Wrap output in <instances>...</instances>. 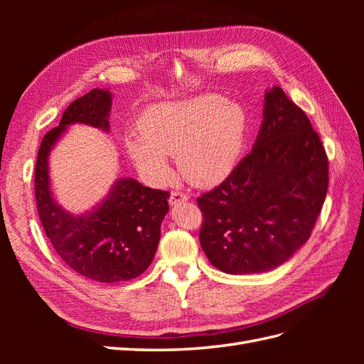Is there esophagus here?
Returning <instances> with one entry per match:
<instances>
[{
  "mask_svg": "<svg viewBox=\"0 0 364 364\" xmlns=\"http://www.w3.org/2000/svg\"><path fill=\"white\" fill-rule=\"evenodd\" d=\"M188 199H190L188 194L181 193V191H173L171 196H170V205L176 206V205H179L182 202H186Z\"/></svg>",
  "mask_w": 364,
  "mask_h": 364,
  "instance_id": "1",
  "label": "esophagus"
}]
</instances>
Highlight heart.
I'll list each match as a JSON object with an SVG mask.
<instances>
[{"mask_svg": "<svg viewBox=\"0 0 364 364\" xmlns=\"http://www.w3.org/2000/svg\"><path fill=\"white\" fill-rule=\"evenodd\" d=\"M247 115L218 95L161 103L138 121V135L126 138V149L139 173L153 183L170 176L167 156L197 185H215L235 168L245 147Z\"/></svg>", "mask_w": 364, "mask_h": 364, "instance_id": "b5f03b06", "label": "heart"}]
</instances>
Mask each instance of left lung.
Listing matches in <instances>:
<instances>
[{
	"label": "left lung",
	"mask_w": 364,
	"mask_h": 364,
	"mask_svg": "<svg viewBox=\"0 0 364 364\" xmlns=\"http://www.w3.org/2000/svg\"><path fill=\"white\" fill-rule=\"evenodd\" d=\"M328 190V159L310 119L279 86L264 94L252 151L197 199L200 246L229 274L279 267L311 235Z\"/></svg>",
	"instance_id": "left-lung-1"
}]
</instances>
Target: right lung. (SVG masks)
<instances>
[{"instance_id": "add662e5", "label": "right lung", "mask_w": 364, "mask_h": 364, "mask_svg": "<svg viewBox=\"0 0 364 364\" xmlns=\"http://www.w3.org/2000/svg\"><path fill=\"white\" fill-rule=\"evenodd\" d=\"M111 109L112 92L107 87H95L74 100L59 126L43 136L35 170L38 213L53 247L74 272L106 284L134 279L147 270L170 199L167 191L118 176L103 199L82 214L67 211L56 200L50 178L53 149L74 124L111 132Z\"/></svg>"}]
</instances>
